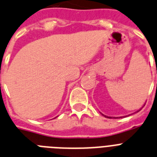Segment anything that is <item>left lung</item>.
I'll return each mask as SVG.
<instances>
[{
    "label": "left lung",
    "mask_w": 157,
    "mask_h": 157,
    "mask_svg": "<svg viewBox=\"0 0 157 157\" xmlns=\"http://www.w3.org/2000/svg\"><path fill=\"white\" fill-rule=\"evenodd\" d=\"M141 109H142V108H141ZM140 109H139V110H138V111H137V112L140 111ZM103 115H104V114H103ZM104 116H105V118H111V117H108V116H105V115H104ZM125 117H126V116H125Z\"/></svg>",
    "instance_id": "obj_1"
}]
</instances>
